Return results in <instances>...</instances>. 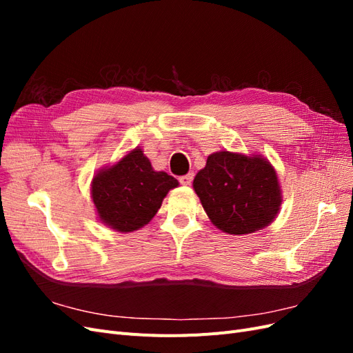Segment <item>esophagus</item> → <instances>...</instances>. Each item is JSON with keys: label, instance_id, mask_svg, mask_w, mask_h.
<instances>
[{"label": "esophagus", "instance_id": "obj_1", "mask_svg": "<svg viewBox=\"0 0 353 353\" xmlns=\"http://www.w3.org/2000/svg\"><path fill=\"white\" fill-rule=\"evenodd\" d=\"M193 178H194V174H193V172L187 174V175H184V176H179V183L183 184V185H190L191 181H193Z\"/></svg>", "mask_w": 353, "mask_h": 353}]
</instances>
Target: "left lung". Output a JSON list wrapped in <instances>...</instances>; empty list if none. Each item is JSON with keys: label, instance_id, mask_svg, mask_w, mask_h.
Wrapping results in <instances>:
<instances>
[{"label": "left lung", "instance_id": "obj_1", "mask_svg": "<svg viewBox=\"0 0 353 353\" xmlns=\"http://www.w3.org/2000/svg\"><path fill=\"white\" fill-rule=\"evenodd\" d=\"M193 187L213 225L232 236L268 227L283 201L274 166L258 154L213 153Z\"/></svg>", "mask_w": 353, "mask_h": 353}]
</instances>
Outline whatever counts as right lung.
<instances>
[{
  "label": "right lung",
  "instance_id": "add662e5",
  "mask_svg": "<svg viewBox=\"0 0 353 353\" xmlns=\"http://www.w3.org/2000/svg\"><path fill=\"white\" fill-rule=\"evenodd\" d=\"M178 185L174 176L154 170L150 160L137 147L119 162L94 175L91 197L104 225L132 232L153 219L169 190Z\"/></svg>",
  "mask_w": 353,
  "mask_h": 353
}]
</instances>
